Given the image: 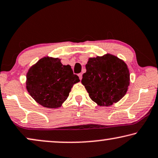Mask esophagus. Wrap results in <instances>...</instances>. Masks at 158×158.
Instances as JSON below:
<instances>
[{
  "instance_id": "obj_1",
  "label": "esophagus",
  "mask_w": 158,
  "mask_h": 158,
  "mask_svg": "<svg viewBox=\"0 0 158 158\" xmlns=\"http://www.w3.org/2000/svg\"><path fill=\"white\" fill-rule=\"evenodd\" d=\"M78 76H79V77L80 80H81V79H82V74H81V73H80V74H79Z\"/></svg>"
}]
</instances>
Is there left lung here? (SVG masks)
<instances>
[{"mask_svg":"<svg viewBox=\"0 0 158 158\" xmlns=\"http://www.w3.org/2000/svg\"><path fill=\"white\" fill-rule=\"evenodd\" d=\"M81 83L92 101L99 106H111L126 94L130 85V72L123 60L106 54L89 58Z\"/></svg>","mask_w":158,"mask_h":158,"instance_id":"left-lung-1","label":"left lung"}]
</instances>
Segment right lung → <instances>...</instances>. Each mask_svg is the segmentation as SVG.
<instances>
[{
	"label": "right lung",
	"mask_w": 158,
	"mask_h": 158,
	"mask_svg": "<svg viewBox=\"0 0 158 158\" xmlns=\"http://www.w3.org/2000/svg\"><path fill=\"white\" fill-rule=\"evenodd\" d=\"M80 81L69 65L58 58L44 57L29 69L26 89L34 100L44 107H60L67 99L73 85Z\"/></svg>",
	"instance_id": "add662e5"
}]
</instances>
